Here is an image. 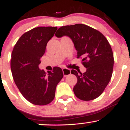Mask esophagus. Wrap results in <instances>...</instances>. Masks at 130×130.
Segmentation results:
<instances>
[{
  "label": "esophagus",
  "instance_id": "obj_1",
  "mask_svg": "<svg viewBox=\"0 0 130 130\" xmlns=\"http://www.w3.org/2000/svg\"><path fill=\"white\" fill-rule=\"evenodd\" d=\"M62 71H63L64 76H67L70 75V74H71V70L69 69H67V68H63V69H62Z\"/></svg>",
  "mask_w": 130,
  "mask_h": 130
}]
</instances>
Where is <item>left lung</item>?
Masks as SVG:
<instances>
[{"label": "left lung", "instance_id": "left-lung-1", "mask_svg": "<svg viewBox=\"0 0 130 130\" xmlns=\"http://www.w3.org/2000/svg\"><path fill=\"white\" fill-rule=\"evenodd\" d=\"M55 35L69 37L77 51V58L87 68L84 73L72 70L77 77L73 88L76 96L84 101L95 99L103 92L111 80L114 67V56L108 40L97 30L83 24L62 26Z\"/></svg>", "mask_w": 130, "mask_h": 130}]
</instances>
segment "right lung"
<instances>
[{"label":"right lung","instance_id":"obj_1","mask_svg":"<svg viewBox=\"0 0 130 130\" xmlns=\"http://www.w3.org/2000/svg\"><path fill=\"white\" fill-rule=\"evenodd\" d=\"M57 29V27H38L24 33L11 54L14 83L24 97L35 105H46L53 100L57 85L63 76L60 67H54L47 74L38 67L47 43Z\"/></svg>","mask_w":130,"mask_h":130}]
</instances>
